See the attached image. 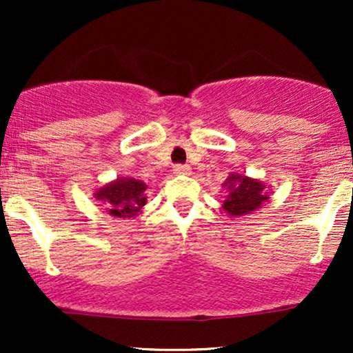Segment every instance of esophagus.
Listing matches in <instances>:
<instances>
[{
    "mask_svg": "<svg viewBox=\"0 0 353 353\" xmlns=\"http://www.w3.org/2000/svg\"><path fill=\"white\" fill-rule=\"evenodd\" d=\"M190 168L188 164H176L174 165V174H189Z\"/></svg>",
    "mask_w": 353,
    "mask_h": 353,
    "instance_id": "1",
    "label": "esophagus"
}]
</instances>
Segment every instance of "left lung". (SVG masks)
Wrapping results in <instances>:
<instances>
[{
    "label": "left lung",
    "instance_id": "left-lung-1",
    "mask_svg": "<svg viewBox=\"0 0 353 353\" xmlns=\"http://www.w3.org/2000/svg\"><path fill=\"white\" fill-rule=\"evenodd\" d=\"M224 185H229V197L224 201L225 212L232 217H241L257 210L264 201L269 199L264 194V185L261 182L249 179L245 176H230Z\"/></svg>",
    "mask_w": 353,
    "mask_h": 353
}]
</instances>
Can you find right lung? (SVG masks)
I'll list each match as a JSON object with an SVG mask.
<instances>
[{"label": "right lung", "mask_w": 353, "mask_h": 353, "mask_svg": "<svg viewBox=\"0 0 353 353\" xmlns=\"http://www.w3.org/2000/svg\"><path fill=\"white\" fill-rule=\"evenodd\" d=\"M145 184L136 179H117L96 192L106 204L108 212L116 217H134L145 205Z\"/></svg>", "instance_id": "obj_1"}]
</instances>
